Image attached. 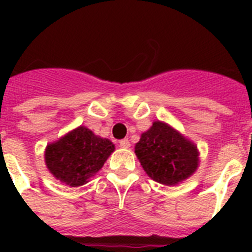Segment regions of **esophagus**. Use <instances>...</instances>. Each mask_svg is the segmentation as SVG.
<instances>
[{"instance_id": "esophagus-1", "label": "esophagus", "mask_w": 252, "mask_h": 252, "mask_svg": "<svg viewBox=\"0 0 252 252\" xmlns=\"http://www.w3.org/2000/svg\"><path fill=\"white\" fill-rule=\"evenodd\" d=\"M120 146H121V148H124V149H128L131 146L130 140H128V139H122L121 141H120Z\"/></svg>"}]
</instances>
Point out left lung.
Instances as JSON below:
<instances>
[{
  "instance_id": "1",
  "label": "left lung",
  "mask_w": 252,
  "mask_h": 252,
  "mask_svg": "<svg viewBox=\"0 0 252 252\" xmlns=\"http://www.w3.org/2000/svg\"><path fill=\"white\" fill-rule=\"evenodd\" d=\"M135 153L149 177L168 186L190 177L198 166L195 145L160 121L142 133Z\"/></svg>"
}]
</instances>
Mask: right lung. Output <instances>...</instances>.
<instances>
[{"instance_id":"right-lung-1","label":"right lung","mask_w":252,"mask_h":252,"mask_svg":"<svg viewBox=\"0 0 252 252\" xmlns=\"http://www.w3.org/2000/svg\"><path fill=\"white\" fill-rule=\"evenodd\" d=\"M113 150L115 145L110 140L95 136L81 126L46 148L45 162L60 182L79 187L103 166Z\"/></svg>"}]
</instances>
